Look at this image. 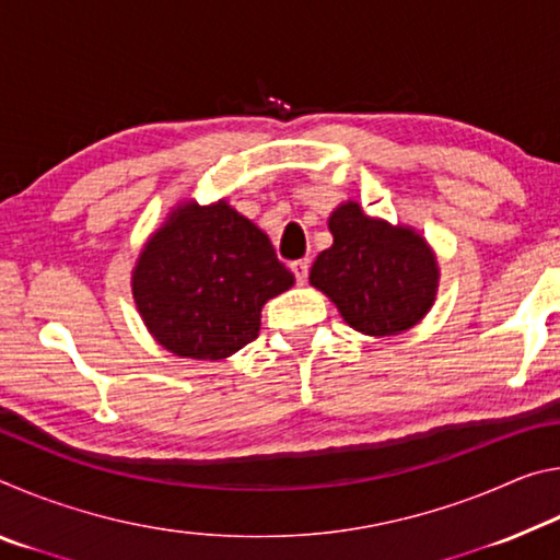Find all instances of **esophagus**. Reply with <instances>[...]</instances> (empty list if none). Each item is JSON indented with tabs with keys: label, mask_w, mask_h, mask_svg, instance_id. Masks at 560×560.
<instances>
[{
	"label": "esophagus",
	"mask_w": 560,
	"mask_h": 560,
	"mask_svg": "<svg viewBox=\"0 0 560 560\" xmlns=\"http://www.w3.org/2000/svg\"><path fill=\"white\" fill-rule=\"evenodd\" d=\"M291 271H293V277H296V281L301 283V287L308 281V261H306V259L293 261V264H291Z\"/></svg>",
	"instance_id": "esophagus-1"
}]
</instances>
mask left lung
I'll return each mask as SVG.
<instances>
[{"label":"left lung","instance_id":"8db88e82","mask_svg":"<svg viewBox=\"0 0 560 560\" xmlns=\"http://www.w3.org/2000/svg\"><path fill=\"white\" fill-rule=\"evenodd\" d=\"M334 244L311 267V287L363 336H397L430 314L440 289L438 254L407 224L363 212L355 200L328 217Z\"/></svg>","mask_w":560,"mask_h":560}]
</instances>
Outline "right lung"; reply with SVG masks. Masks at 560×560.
<instances>
[{"label": "right lung", "instance_id": "add662e5", "mask_svg": "<svg viewBox=\"0 0 560 560\" xmlns=\"http://www.w3.org/2000/svg\"><path fill=\"white\" fill-rule=\"evenodd\" d=\"M293 273L257 224L226 200L177 202L130 273L148 334L179 358L222 360L259 336L261 308Z\"/></svg>", "mask_w": 560, "mask_h": 560}]
</instances>
